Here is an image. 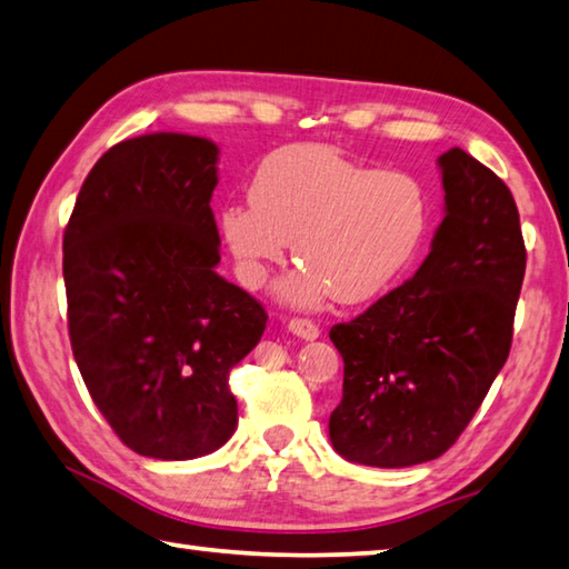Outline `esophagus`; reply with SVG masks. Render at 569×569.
Returning a JSON list of instances; mask_svg holds the SVG:
<instances>
[{
    "label": "esophagus",
    "instance_id": "34e87169",
    "mask_svg": "<svg viewBox=\"0 0 569 569\" xmlns=\"http://www.w3.org/2000/svg\"><path fill=\"white\" fill-rule=\"evenodd\" d=\"M288 333H293L296 338H303V340H316L320 336V330H318L313 320L291 318V320H288Z\"/></svg>",
    "mask_w": 569,
    "mask_h": 569
}]
</instances>
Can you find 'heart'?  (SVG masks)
<instances>
[{
	"label": "heart",
	"mask_w": 569,
	"mask_h": 569,
	"mask_svg": "<svg viewBox=\"0 0 569 569\" xmlns=\"http://www.w3.org/2000/svg\"><path fill=\"white\" fill-rule=\"evenodd\" d=\"M251 203H229L219 223L246 288L258 291L293 253L303 268L278 286L281 301L313 308L333 293L363 303L396 283L430 226L422 183L376 171L320 143H293L258 163Z\"/></svg>",
	"instance_id": "heart-1"
}]
</instances>
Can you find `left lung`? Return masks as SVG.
<instances>
[{
	"mask_svg": "<svg viewBox=\"0 0 569 569\" xmlns=\"http://www.w3.org/2000/svg\"><path fill=\"white\" fill-rule=\"evenodd\" d=\"M438 167L446 219L426 261L366 313L330 328L343 356L330 442L370 468L440 458L510 353L528 261L518 206L508 186L458 147Z\"/></svg>",
	"mask_w": 569,
	"mask_h": 569,
	"instance_id": "obj_1",
	"label": "left lung"
}]
</instances>
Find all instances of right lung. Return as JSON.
I'll return each mask as SVG.
<instances>
[{
    "mask_svg": "<svg viewBox=\"0 0 569 569\" xmlns=\"http://www.w3.org/2000/svg\"><path fill=\"white\" fill-rule=\"evenodd\" d=\"M219 147L177 131L111 147L64 231L69 338L91 400L143 458L193 460L233 436L229 373L263 306L216 273Z\"/></svg>",
    "mask_w": 569,
    "mask_h": 569,
    "instance_id": "add662e5",
    "label": "right lung"
}]
</instances>
